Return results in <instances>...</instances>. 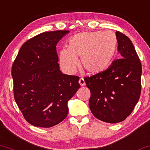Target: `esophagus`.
I'll return each instance as SVG.
<instances>
[{
  "mask_svg": "<svg viewBox=\"0 0 150 150\" xmlns=\"http://www.w3.org/2000/svg\"><path fill=\"white\" fill-rule=\"evenodd\" d=\"M79 85H80L81 86H84L85 85H86V83H85L84 79H83V78H80V79H79Z\"/></svg>",
  "mask_w": 150,
  "mask_h": 150,
  "instance_id": "obj_1",
  "label": "esophagus"
}]
</instances>
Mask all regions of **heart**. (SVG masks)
Returning a JSON list of instances; mask_svg holds the SVG:
<instances>
[{
    "instance_id": "obj_1",
    "label": "heart",
    "mask_w": 150,
    "mask_h": 150,
    "mask_svg": "<svg viewBox=\"0 0 150 150\" xmlns=\"http://www.w3.org/2000/svg\"><path fill=\"white\" fill-rule=\"evenodd\" d=\"M117 49V39L113 32H83L69 39L68 48H62L59 52V59L66 73H75L80 58L81 67L96 75L109 67Z\"/></svg>"
}]
</instances>
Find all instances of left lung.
I'll return each mask as SVG.
<instances>
[{
    "label": "left lung",
    "instance_id": "1",
    "mask_svg": "<svg viewBox=\"0 0 150 150\" xmlns=\"http://www.w3.org/2000/svg\"><path fill=\"white\" fill-rule=\"evenodd\" d=\"M121 58L106 71L84 79L91 91L89 107L96 118L108 123L125 120L141 96V63L132 41L116 32Z\"/></svg>",
    "mask_w": 150,
    "mask_h": 150
}]
</instances>
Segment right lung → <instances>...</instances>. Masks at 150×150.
Segmentation results:
<instances>
[{"label":"right lung","mask_w":150,"mask_h":150,"mask_svg":"<svg viewBox=\"0 0 150 150\" xmlns=\"http://www.w3.org/2000/svg\"><path fill=\"white\" fill-rule=\"evenodd\" d=\"M67 30L45 32L23 43L12 65L14 99L26 120L51 127L69 113L68 102L80 88L79 77L62 73L56 45Z\"/></svg>","instance_id":"1"}]
</instances>
